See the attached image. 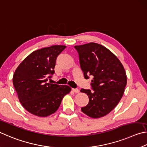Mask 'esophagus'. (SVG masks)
Here are the masks:
<instances>
[{
	"label": "esophagus",
	"instance_id": "34e87169",
	"mask_svg": "<svg viewBox=\"0 0 147 147\" xmlns=\"http://www.w3.org/2000/svg\"><path fill=\"white\" fill-rule=\"evenodd\" d=\"M72 90H73L74 92H75V93H79V89L78 88H72Z\"/></svg>",
	"mask_w": 147,
	"mask_h": 147
}]
</instances>
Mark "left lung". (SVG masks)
<instances>
[{
  "label": "left lung",
  "instance_id": "8db88e82",
  "mask_svg": "<svg viewBox=\"0 0 147 147\" xmlns=\"http://www.w3.org/2000/svg\"><path fill=\"white\" fill-rule=\"evenodd\" d=\"M85 79L94 77L90 90L81 89L88 95L89 102L81 108L92 118L105 116L119 103L123 96L127 78L122 63L111 51L95 42L75 46Z\"/></svg>",
  "mask_w": 147,
  "mask_h": 147
}]
</instances>
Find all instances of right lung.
Instances as JSON below:
<instances>
[{
  "label": "right lung",
  "instance_id": "add662e5",
  "mask_svg": "<svg viewBox=\"0 0 147 147\" xmlns=\"http://www.w3.org/2000/svg\"><path fill=\"white\" fill-rule=\"evenodd\" d=\"M66 47L54 45L35 50L15 69L13 84L22 106L30 114L38 117L50 115L70 92L68 85L47 83L55 72L57 57Z\"/></svg>",
  "mask_w": 147,
  "mask_h": 147
}]
</instances>
